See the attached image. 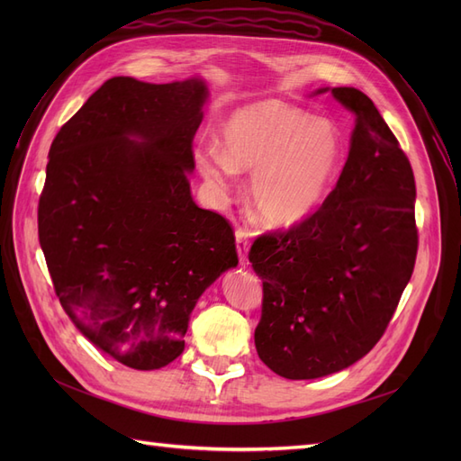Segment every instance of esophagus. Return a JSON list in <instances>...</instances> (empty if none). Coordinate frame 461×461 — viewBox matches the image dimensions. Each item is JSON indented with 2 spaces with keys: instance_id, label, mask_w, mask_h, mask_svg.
Wrapping results in <instances>:
<instances>
[{
  "instance_id": "esophagus-1",
  "label": "esophagus",
  "mask_w": 461,
  "mask_h": 461,
  "mask_svg": "<svg viewBox=\"0 0 461 461\" xmlns=\"http://www.w3.org/2000/svg\"><path fill=\"white\" fill-rule=\"evenodd\" d=\"M236 236V252H239V261L244 265L248 261V249H249V232L246 229H239L234 232Z\"/></svg>"
}]
</instances>
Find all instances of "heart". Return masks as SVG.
Wrapping results in <instances>:
<instances>
[{
  "mask_svg": "<svg viewBox=\"0 0 461 461\" xmlns=\"http://www.w3.org/2000/svg\"><path fill=\"white\" fill-rule=\"evenodd\" d=\"M344 136L330 119L283 102H258L221 122L219 146L194 153L198 171L222 190L234 171L251 173L248 202L263 227L288 230L310 221L337 180Z\"/></svg>",
  "mask_w": 461,
  "mask_h": 461,
  "instance_id": "heart-1",
  "label": "heart"
}]
</instances>
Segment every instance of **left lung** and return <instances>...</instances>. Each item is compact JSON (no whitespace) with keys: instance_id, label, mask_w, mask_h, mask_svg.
<instances>
[{"instance_id":"1","label":"left lung","mask_w":461,"mask_h":461,"mask_svg":"<svg viewBox=\"0 0 461 461\" xmlns=\"http://www.w3.org/2000/svg\"><path fill=\"white\" fill-rule=\"evenodd\" d=\"M325 92L356 117L339 183L310 221L259 236L248 256L263 281L258 356L292 381L339 373L369 354L417 256L406 153L364 92L339 86L313 95Z\"/></svg>"}]
</instances>
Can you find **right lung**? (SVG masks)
Instances as JSON below:
<instances>
[{"label": "right lung", "mask_w": 461, "mask_h": 461, "mask_svg": "<svg viewBox=\"0 0 461 461\" xmlns=\"http://www.w3.org/2000/svg\"><path fill=\"white\" fill-rule=\"evenodd\" d=\"M207 95L200 77H113L48 153L38 236L55 294L95 348L132 369L183 354L196 302L239 265L229 221L190 194Z\"/></svg>", "instance_id": "obj_1"}]
</instances>
